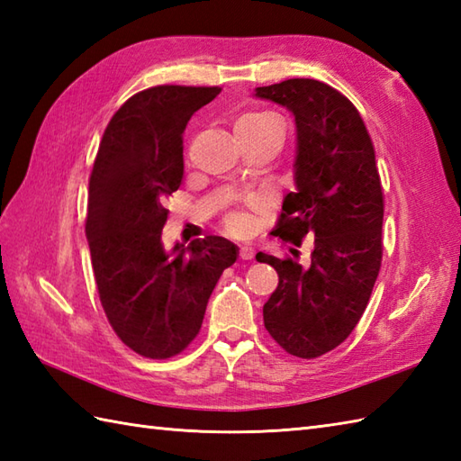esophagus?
I'll return each instance as SVG.
<instances>
[{
    "mask_svg": "<svg viewBox=\"0 0 461 461\" xmlns=\"http://www.w3.org/2000/svg\"><path fill=\"white\" fill-rule=\"evenodd\" d=\"M253 256H256V251H253L251 246H241L240 248V258L241 259H253Z\"/></svg>",
    "mask_w": 461,
    "mask_h": 461,
    "instance_id": "34e87169",
    "label": "esophagus"
}]
</instances>
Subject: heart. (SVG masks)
<instances>
[{"label": "heart", "instance_id": "heart-1", "mask_svg": "<svg viewBox=\"0 0 461 461\" xmlns=\"http://www.w3.org/2000/svg\"><path fill=\"white\" fill-rule=\"evenodd\" d=\"M269 129H281L283 131V122L277 119L276 114H271V113H248V114L240 116V119L236 121V132H240V131L266 132ZM228 223H230V228L236 230V231H241L243 225H246L243 218H238V215H231Z\"/></svg>", "mask_w": 461, "mask_h": 461}]
</instances>
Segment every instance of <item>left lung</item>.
<instances>
[{
	"instance_id": "1",
	"label": "left lung",
	"mask_w": 461,
	"mask_h": 461,
	"mask_svg": "<svg viewBox=\"0 0 461 461\" xmlns=\"http://www.w3.org/2000/svg\"><path fill=\"white\" fill-rule=\"evenodd\" d=\"M295 119V192L271 233L295 246L315 238L307 266L259 251L279 285L263 305L269 335L299 358L339 347L365 312L382 261V198L375 146L347 96L315 79L258 86Z\"/></svg>"
}]
</instances>
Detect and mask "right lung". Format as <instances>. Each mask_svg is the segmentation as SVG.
<instances>
[{"label":"right lung","mask_w":461,"mask_h":461,"mask_svg":"<svg viewBox=\"0 0 461 461\" xmlns=\"http://www.w3.org/2000/svg\"><path fill=\"white\" fill-rule=\"evenodd\" d=\"M220 86H152L104 129L89 180L86 241L111 327L146 358H170L200 332L212 291L238 246L220 236L166 251V198L184 178V131Z\"/></svg>","instance_id":"right-lung-1"}]
</instances>
